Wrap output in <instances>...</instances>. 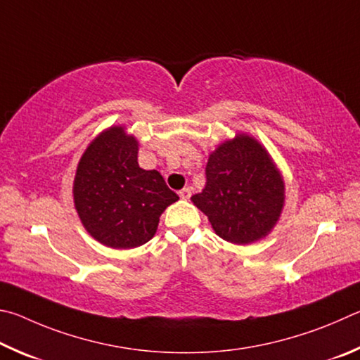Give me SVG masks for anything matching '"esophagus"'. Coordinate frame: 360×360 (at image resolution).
<instances>
[{
	"label": "esophagus",
	"instance_id": "1",
	"mask_svg": "<svg viewBox=\"0 0 360 360\" xmlns=\"http://www.w3.org/2000/svg\"><path fill=\"white\" fill-rule=\"evenodd\" d=\"M179 196L181 198V199H190L191 198V190H190V188H184V190H181V191H179Z\"/></svg>",
	"mask_w": 360,
	"mask_h": 360
}]
</instances>
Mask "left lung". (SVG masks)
<instances>
[{
  "mask_svg": "<svg viewBox=\"0 0 360 360\" xmlns=\"http://www.w3.org/2000/svg\"><path fill=\"white\" fill-rule=\"evenodd\" d=\"M205 175V188L191 200L217 236L248 245L274 229L285 204V181L255 137L237 134L223 142L209 156Z\"/></svg>",
  "mask_w": 360,
  "mask_h": 360,
  "instance_id": "obj_1",
  "label": "left lung"
}]
</instances>
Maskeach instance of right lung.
Masks as SVG:
<instances>
[{"label":"right lung","instance_id":"right-lung-1","mask_svg":"<svg viewBox=\"0 0 360 360\" xmlns=\"http://www.w3.org/2000/svg\"><path fill=\"white\" fill-rule=\"evenodd\" d=\"M139 142L112 126L82 155L74 179V205L84 228L109 248L128 250L155 236L161 213L179 200L158 170L137 162Z\"/></svg>","mask_w":360,"mask_h":360}]
</instances>
